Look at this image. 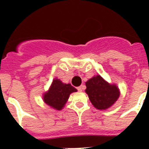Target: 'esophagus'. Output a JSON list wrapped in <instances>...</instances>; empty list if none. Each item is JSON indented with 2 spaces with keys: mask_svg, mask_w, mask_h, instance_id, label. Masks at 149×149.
<instances>
[{
  "mask_svg": "<svg viewBox=\"0 0 149 149\" xmlns=\"http://www.w3.org/2000/svg\"><path fill=\"white\" fill-rule=\"evenodd\" d=\"M85 87H86V86H84V85H81V86H78V87H77V90L82 91L83 89H85Z\"/></svg>",
  "mask_w": 149,
  "mask_h": 149,
  "instance_id": "obj_1",
  "label": "esophagus"
}]
</instances>
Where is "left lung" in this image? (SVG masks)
I'll use <instances>...</instances> for the list:
<instances>
[{
  "mask_svg": "<svg viewBox=\"0 0 149 149\" xmlns=\"http://www.w3.org/2000/svg\"><path fill=\"white\" fill-rule=\"evenodd\" d=\"M85 84V92L89 101L98 110H105L111 107L120 95L119 87L114 84H109L99 74L89 79Z\"/></svg>",
  "mask_w": 149,
  "mask_h": 149,
  "instance_id": "obj_1",
  "label": "left lung"
}]
</instances>
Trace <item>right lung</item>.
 Masks as SVG:
<instances>
[{"mask_svg":"<svg viewBox=\"0 0 149 149\" xmlns=\"http://www.w3.org/2000/svg\"><path fill=\"white\" fill-rule=\"evenodd\" d=\"M77 91L70 84H64L60 79L55 77L49 89L43 93V101L51 108L61 110L65 107L71 93Z\"/></svg>","mask_w":149,"mask_h":149,"instance_id":"right-lung-1","label":"right lung"}]
</instances>
